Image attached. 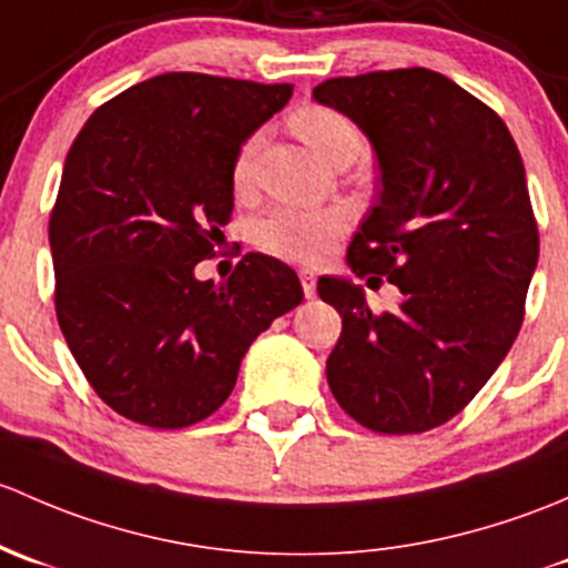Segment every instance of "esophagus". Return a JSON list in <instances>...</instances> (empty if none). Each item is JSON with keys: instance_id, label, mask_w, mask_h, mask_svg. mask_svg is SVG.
I'll use <instances>...</instances> for the list:
<instances>
[{"instance_id": "1", "label": "esophagus", "mask_w": 568, "mask_h": 568, "mask_svg": "<svg viewBox=\"0 0 568 568\" xmlns=\"http://www.w3.org/2000/svg\"><path fill=\"white\" fill-rule=\"evenodd\" d=\"M301 284H303V295L314 297L317 295V276L312 271H301Z\"/></svg>"}]
</instances>
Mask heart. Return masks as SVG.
Returning <instances> with one entry per match:
<instances>
[{"label": "heart", "mask_w": 568, "mask_h": 568, "mask_svg": "<svg viewBox=\"0 0 568 568\" xmlns=\"http://www.w3.org/2000/svg\"><path fill=\"white\" fill-rule=\"evenodd\" d=\"M290 128L297 139L308 144L325 161L344 166L355 161L364 150V136L358 125L344 111L325 103H303L290 114ZM260 136L245 139L232 161V185L248 191L254 178V155ZM344 226L342 210H303V207H273L254 226V243L265 254L290 262H320L331 254L338 232Z\"/></svg>", "instance_id": "obj_1"}]
</instances>
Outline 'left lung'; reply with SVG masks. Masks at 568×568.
Here are the masks:
<instances>
[{
  "mask_svg": "<svg viewBox=\"0 0 568 568\" xmlns=\"http://www.w3.org/2000/svg\"><path fill=\"white\" fill-rule=\"evenodd\" d=\"M314 101L349 116L379 161V199L347 248L358 278L399 286L372 312L358 284L320 278L342 314L327 385L379 435L452 420L511 349L539 262L523 155L506 122L426 68L338 75Z\"/></svg>",
  "mask_w": 568,
  "mask_h": 568,
  "instance_id": "left-lung-1",
  "label": "left lung"
}]
</instances>
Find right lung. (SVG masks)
I'll list each match as a JSON object with an SVG mask.
<instances>
[{"instance_id": "add662e5", "label": "right lung", "mask_w": 568, "mask_h": 568, "mask_svg": "<svg viewBox=\"0 0 568 568\" xmlns=\"http://www.w3.org/2000/svg\"><path fill=\"white\" fill-rule=\"evenodd\" d=\"M292 84L163 73L128 87L70 144L49 219L54 306L75 364L114 413L153 429L213 415L245 349L303 301L297 273L245 254L199 282L230 221L232 161Z\"/></svg>"}]
</instances>
